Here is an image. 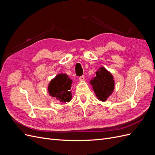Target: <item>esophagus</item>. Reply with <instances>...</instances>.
Returning a JSON list of instances; mask_svg holds the SVG:
<instances>
[{"instance_id":"esophagus-1","label":"esophagus","mask_w":155,"mask_h":155,"mask_svg":"<svg viewBox=\"0 0 155 155\" xmlns=\"http://www.w3.org/2000/svg\"><path fill=\"white\" fill-rule=\"evenodd\" d=\"M84 79H85V76H84V75H83V76H80V77H79V81H83Z\"/></svg>"}]
</instances>
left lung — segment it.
Instances as JSON below:
<instances>
[{
	"mask_svg": "<svg viewBox=\"0 0 155 155\" xmlns=\"http://www.w3.org/2000/svg\"><path fill=\"white\" fill-rule=\"evenodd\" d=\"M96 74V76L91 79L90 84L97 99L101 101H106L114 91V77L104 67L98 68Z\"/></svg>",
	"mask_w": 155,
	"mask_h": 155,
	"instance_id": "1",
	"label": "left lung"
}]
</instances>
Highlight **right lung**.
<instances>
[{
  "instance_id": "1",
  "label": "right lung",
  "mask_w": 155,
  "mask_h": 155,
  "mask_svg": "<svg viewBox=\"0 0 155 155\" xmlns=\"http://www.w3.org/2000/svg\"><path fill=\"white\" fill-rule=\"evenodd\" d=\"M72 80L66 74L61 73L56 75L48 84L49 95L62 103L69 102L72 100Z\"/></svg>"
}]
</instances>
